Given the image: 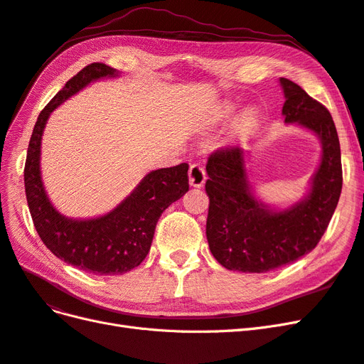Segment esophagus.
<instances>
[{
  "label": "esophagus",
  "instance_id": "1",
  "mask_svg": "<svg viewBox=\"0 0 364 364\" xmlns=\"http://www.w3.org/2000/svg\"><path fill=\"white\" fill-rule=\"evenodd\" d=\"M188 178H190V185L191 186H197V188L203 186V183L206 181V171L203 168V165L191 164L190 170H188Z\"/></svg>",
  "mask_w": 364,
  "mask_h": 364
}]
</instances>
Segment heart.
Masks as SVG:
<instances>
[{
    "label": "heart",
    "instance_id": "b5f03b06",
    "mask_svg": "<svg viewBox=\"0 0 364 364\" xmlns=\"http://www.w3.org/2000/svg\"><path fill=\"white\" fill-rule=\"evenodd\" d=\"M252 124H253V117L250 115V114H246L243 118L240 119V123H238V130L240 132H243V130H247L249 127H252Z\"/></svg>",
    "mask_w": 364,
    "mask_h": 364
}]
</instances>
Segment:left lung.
I'll use <instances>...</instances> for the list:
<instances>
[{
    "mask_svg": "<svg viewBox=\"0 0 364 364\" xmlns=\"http://www.w3.org/2000/svg\"><path fill=\"white\" fill-rule=\"evenodd\" d=\"M279 83L285 123H296L317 135L322 144L321 164L302 200L274 209L253 196L243 149H220L209 156L206 238L214 258L228 270L266 273L302 258L321 241L338 203L343 178L333 117L299 85L284 77Z\"/></svg>",
    "mask_w": 364,
    "mask_h": 364,
    "instance_id": "8db88e82",
    "label": "left lung"
}]
</instances>
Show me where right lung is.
Segmentation results:
<instances>
[{
    "instance_id": "1",
    "label": "right lung",
    "mask_w": 364,
    "mask_h": 364,
    "mask_svg": "<svg viewBox=\"0 0 364 364\" xmlns=\"http://www.w3.org/2000/svg\"><path fill=\"white\" fill-rule=\"evenodd\" d=\"M105 63H91L70 79L42 109L27 150L24 183L30 214L41 240L54 255L94 274H123L138 267L150 250L161 214L188 191V164L144 176L111 213L75 220L62 215L48 199L41 178V141L50 114L90 83L117 77Z\"/></svg>"
}]
</instances>
